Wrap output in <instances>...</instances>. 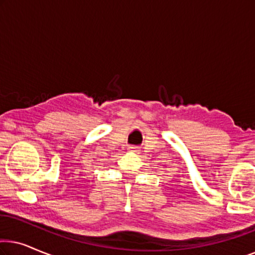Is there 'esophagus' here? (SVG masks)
Segmentation results:
<instances>
[{
	"mask_svg": "<svg viewBox=\"0 0 255 255\" xmlns=\"http://www.w3.org/2000/svg\"><path fill=\"white\" fill-rule=\"evenodd\" d=\"M128 151L131 153H135V154H137V153L140 152V149H139L138 147H135V146H130V147L128 148Z\"/></svg>",
	"mask_w": 255,
	"mask_h": 255,
	"instance_id": "obj_1",
	"label": "esophagus"
}]
</instances>
